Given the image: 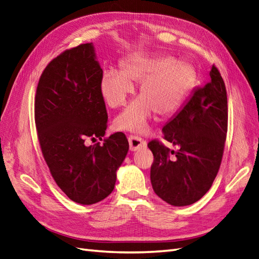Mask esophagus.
Instances as JSON below:
<instances>
[{
	"instance_id": "esophagus-1",
	"label": "esophagus",
	"mask_w": 259,
	"mask_h": 259,
	"mask_svg": "<svg viewBox=\"0 0 259 259\" xmlns=\"http://www.w3.org/2000/svg\"><path fill=\"white\" fill-rule=\"evenodd\" d=\"M129 145L131 151H139L144 148H147V142L143 139L138 136H130L129 137Z\"/></svg>"
}]
</instances>
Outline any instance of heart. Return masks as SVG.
Returning <instances> with one entry per match:
<instances>
[{
  "instance_id": "1",
  "label": "heart",
  "mask_w": 259,
  "mask_h": 259,
  "mask_svg": "<svg viewBox=\"0 0 259 259\" xmlns=\"http://www.w3.org/2000/svg\"><path fill=\"white\" fill-rule=\"evenodd\" d=\"M136 98L115 119L119 130L143 134L156 111L170 116L182 107L197 83L195 65L188 60H175L167 55L135 56L121 64V71L106 70L99 82L101 94L109 107L124 105L140 83Z\"/></svg>"
}]
</instances>
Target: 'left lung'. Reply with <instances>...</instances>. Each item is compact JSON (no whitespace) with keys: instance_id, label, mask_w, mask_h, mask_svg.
<instances>
[{"instance_id":"1","label":"left lung","mask_w":259,"mask_h":259,"mask_svg":"<svg viewBox=\"0 0 259 259\" xmlns=\"http://www.w3.org/2000/svg\"><path fill=\"white\" fill-rule=\"evenodd\" d=\"M210 81L196 89L181 110L164 125L170 151L157 140L148 147L154 156L151 184L154 193L175 207L193 204L210 189L220 168L228 131V97L213 65ZM175 154L170 159L169 153Z\"/></svg>"}]
</instances>
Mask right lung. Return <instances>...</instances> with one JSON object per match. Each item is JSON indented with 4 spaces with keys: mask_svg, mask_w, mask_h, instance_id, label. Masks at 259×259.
I'll return each mask as SVG.
<instances>
[{
    "mask_svg": "<svg viewBox=\"0 0 259 259\" xmlns=\"http://www.w3.org/2000/svg\"><path fill=\"white\" fill-rule=\"evenodd\" d=\"M103 70L92 42L65 50L44 70L35 121L45 161L57 185L81 204L102 201L115 188L128 153L122 132L104 139L108 116L99 90Z\"/></svg>",
    "mask_w": 259,
    "mask_h": 259,
    "instance_id": "add662e5",
    "label": "right lung"
}]
</instances>
